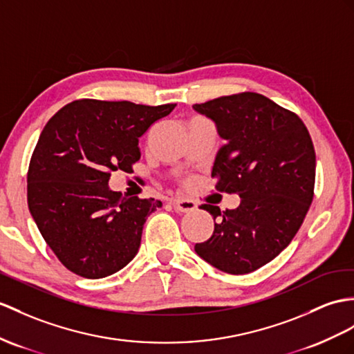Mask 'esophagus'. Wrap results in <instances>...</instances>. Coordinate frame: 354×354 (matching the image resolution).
I'll list each match as a JSON object with an SVG mask.
<instances>
[{
	"mask_svg": "<svg viewBox=\"0 0 354 354\" xmlns=\"http://www.w3.org/2000/svg\"><path fill=\"white\" fill-rule=\"evenodd\" d=\"M171 204L177 212H182V213H189L196 209V204L192 200H185V198H176V200H171Z\"/></svg>",
	"mask_w": 354,
	"mask_h": 354,
	"instance_id": "obj_1",
	"label": "esophagus"
}]
</instances>
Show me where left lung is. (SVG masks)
Instances as JSON below:
<instances>
[{
	"label": "left lung",
	"mask_w": 354,
	"mask_h": 354,
	"mask_svg": "<svg viewBox=\"0 0 354 354\" xmlns=\"http://www.w3.org/2000/svg\"><path fill=\"white\" fill-rule=\"evenodd\" d=\"M192 108L210 118L225 141L212 169L216 189L242 198L234 210L201 205L218 222L195 252L222 272L251 273L290 245L306 216L315 183L313 140L296 114L258 93Z\"/></svg>",
	"instance_id": "8db88e82"
}]
</instances>
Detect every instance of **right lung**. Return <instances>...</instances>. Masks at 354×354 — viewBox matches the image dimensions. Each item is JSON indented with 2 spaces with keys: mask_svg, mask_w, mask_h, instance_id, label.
Masks as SVG:
<instances>
[{
  "mask_svg": "<svg viewBox=\"0 0 354 354\" xmlns=\"http://www.w3.org/2000/svg\"><path fill=\"white\" fill-rule=\"evenodd\" d=\"M174 108L82 99L43 127L28 168V209L71 272L105 278L138 254L144 223L162 203L111 191V171L132 172L138 138Z\"/></svg>",
  "mask_w": 354,
  "mask_h": 354,
  "instance_id": "right-lung-1",
  "label": "right lung"
}]
</instances>
